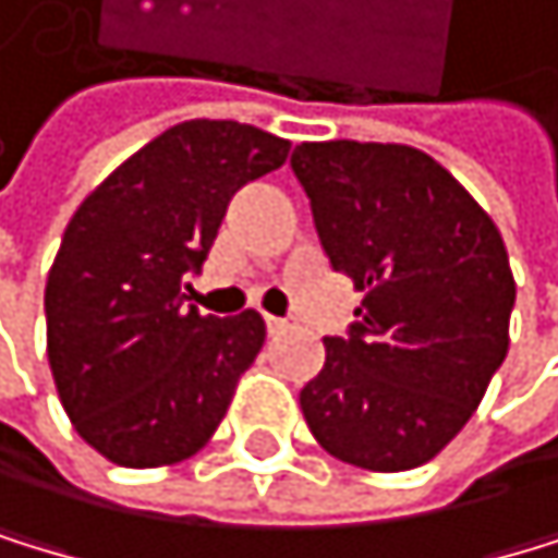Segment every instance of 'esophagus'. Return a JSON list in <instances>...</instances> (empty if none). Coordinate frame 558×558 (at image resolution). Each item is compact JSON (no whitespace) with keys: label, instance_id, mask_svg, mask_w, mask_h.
<instances>
[{"label":"esophagus","instance_id":"1","mask_svg":"<svg viewBox=\"0 0 558 558\" xmlns=\"http://www.w3.org/2000/svg\"><path fill=\"white\" fill-rule=\"evenodd\" d=\"M264 322H267V332H270V336H281V332L291 329V322H288V318H277V315H267Z\"/></svg>","mask_w":558,"mask_h":558}]
</instances>
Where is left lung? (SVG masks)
<instances>
[{
    "label": "left lung",
    "instance_id": "1",
    "mask_svg": "<svg viewBox=\"0 0 558 558\" xmlns=\"http://www.w3.org/2000/svg\"><path fill=\"white\" fill-rule=\"evenodd\" d=\"M294 178L329 267L363 291L347 339L302 387L312 436L374 473L415 470L460 432L508 356L514 274L500 229L404 143H302Z\"/></svg>",
    "mask_w": 558,
    "mask_h": 558
}]
</instances>
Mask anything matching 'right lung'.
I'll list each match as a JSON object with an SVG mask.
<instances>
[{
  "instance_id": "right-lung-1",
  "label": "right lung",
  "mask_w": 558,
  "mask_h": 558,
  "mask_svg": "<svg viewBox=\"0 0 558 558\" xmlns=\"http://www.w3.org/2000/svg\"><path fill=\"white\" fill-rule=\"evenodd\" d=\"M291 143L232 119H187L77 205L47 274V360L74 432L109 463L171 466L226 418L264 347L260 312L184 305L246 181L277 171Z\"/></svg>"
}]
</instances>
